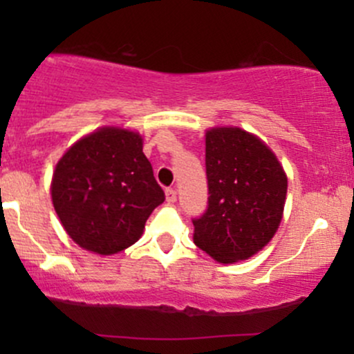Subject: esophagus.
I'll return each instance as SVG.
<instances>
[{"mask_svg":"<svg viewBox=\"0 0 354 354\" xmlns=\"http://www.w3.org/2000/svg\"><path fill=\"white\" fill-rule=\"evenodd\" d=\"M165 194H166V201H168V203L176 201V189L168 188V189L165 191Z\"/></svg>","mask_w":354,"mask_h":354,"instance_id":"esophagus-1","label":"esophagus"}]
</instances>
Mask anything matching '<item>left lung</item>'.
I'll return each mask as SVG.
<instances>
[{
	"label": "left lung",
	"instance_id": "8db88e82",
	"mask_svg": "<svg viewBox=\"0 0 354 354\" xmlns=\"http://www.w3.org/2000/svg\"><path fill=\"white\" fill-rule=\"evenodd\" d=\"M208 206L193 218L194 245L219 263L258 253L281 223L288 180L261 140L239 128L206 131Z\"/></svg>",
	"mask_w": 354,
	"mask_h": 354
}]
</instances>
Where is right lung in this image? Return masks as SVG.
<instances>
[{
    "instance_id": "1",
    "label": "right lung",
    "mask_w": 354,
    "mask_h": 354,
    "mask_svg": "<svg viewBox=\"0 0 354 354\" xmlns=\"http://www.w3.org/2000/svg\"><path fill=\"white\" fill-rule=\"evenodd\" d=\"M51 198L75 243L115 254L143 233L146 219L165 201L138 133L101 128L64 153L53 173Z\"/></svg>"
}]
</instances>
